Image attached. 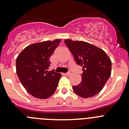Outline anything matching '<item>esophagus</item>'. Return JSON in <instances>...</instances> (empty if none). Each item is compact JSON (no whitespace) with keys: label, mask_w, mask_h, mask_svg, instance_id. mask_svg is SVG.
<instances>
[{"label":"esophagus","mask_w":129,"mask_h":129,"mask_svg":"<svg viewBox=\"0 0 129 129\" xmlns=\"http://www.w3.org/2000/svg\"><path fill=\"white\" fill-rule=\"evenodd\" d=\"M64 74L65 75V76H70V75H71V72H68L65 73V74Z\"/></svg>","instance_id":"34e87169"}]
</instances>
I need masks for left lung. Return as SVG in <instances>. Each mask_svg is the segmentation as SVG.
<instances>
[{
  "label": "left lung",
  "mask_w": 129,
  "mask_h": 129,
  "mask_svg": "<svg viewBox=\"0 0 129 129\" xmlns=\"http://www.w3.org/2000/svg\"><path fill=\"white\" fill-rule=\"evenodd\" d=\"M64 43L77 64L83 67L81 82L73 86V90L83 98L94 96L103 89L111 75V60L102 49L86 42L68 39Z\"/></svg>",
  "instance_id": "obj_1"
}]
</instances>
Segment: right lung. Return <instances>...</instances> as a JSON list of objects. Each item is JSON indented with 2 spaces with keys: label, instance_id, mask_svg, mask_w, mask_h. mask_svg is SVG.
<instances>
[{
  "label": "right lung",
  "instance_id": "add662e5",
  "mask_svg": "<svg viewBox=\"0 0 129 129\" xmlns=\"http://www.w3.org/2000/svg\"><path fill=\"white\" fill-rule=\"evenodd\" d=\"M60 39L34 43L26 46L16 59V72L22 86L36 98L47 99L56 90L61 74L48 71L50 58Z\"/></svg>",
  "mask_w": 129,
  "mask_h": 129
}]
</instances>
